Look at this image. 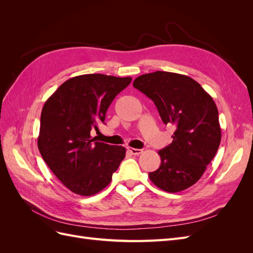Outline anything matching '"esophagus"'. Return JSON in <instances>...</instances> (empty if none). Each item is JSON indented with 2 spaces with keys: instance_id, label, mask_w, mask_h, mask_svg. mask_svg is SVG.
Returning <instances> with one entry per match:
<instances>
[{
  "instance_id": "34e87169",
  "label": "esophagus",
  "mask_w": 253,
  "mask_h": 253,
  "mask_svg": "<svg viewBox=\"0 0 253 253\" xmlns=\"http://www.w3.org/2000/svg\"><path fill=\"white\" fill-rule=\"evenodd\" d=\"M127 151L131 153L132 155H139L142 153V150L140 149H134V148H127Z\"/></svg>"
}]
</instances>
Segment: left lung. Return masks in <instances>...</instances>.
<instances>
[{"instance_id":"left-lung-1","label":"left lung","mask_w":253,"mask_h":253,"mask_svg":"<svg viewBox=\"0 0 253 253\" xmlns=\"http://www.w3.org/2000/svg\"><path fill=\"white\" fill-rule=\"evenodd\" d=\"M133 86L155 103L165 125L175 126L173 141L160 150V167L149 173L151 181L175 193L193 186L218 150L221 132L212 97L192 78L160 72L139 76Z\"/></svg>"}]
</instances>
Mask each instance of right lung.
<instances>
[{"label":"right lung","instance_id":"right-lung-1","mask_svg":"<svg viewBox=\"0 0 253 253\" xmlns=\"http://www.w3.org/2000/svg\"><path fill=\"white\" fill-rule=\"evenodd\" d=\"M131 81V77L81 75L61 84L45 102L38 148L72 192L82 196L100 192L126 157V148L95 141L90 131L104 122L114 98Z\"/></svg>","mask_w":253,"mask_h":253}]
</instances>
